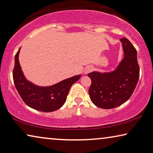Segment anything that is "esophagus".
Returning a JSON list of instances; mask_svg holds the SVG:
<instances>
[{
    "mask_svg": "<svg viewBox=\"0 0 153 153\" xmlns=\"http://www.w3.org/2000/svg\"><path fill=\"white\" fill-rule=\"evenodd\" d=\"M93 70V67H91V66H88V67H86L85 69H84V74H87L88 73H90L91 71Z\"/></svg>",
    "mask_w": 153,
    "mask_h": 153,
    "instance_id": "34e87169",
    "label": "esophagus"
}]
</instances>
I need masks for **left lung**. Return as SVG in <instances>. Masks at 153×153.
Instances as JSON below:
<instances>
[{"instance_id":"8db88e82","label":"left lung","mask_w":153,"mask_h":153,"mask_svg":"<svg viewBox=\"0 0 153 153\" xmlns=\"http://www.w3.org/2000/svg\"><path fill=\"white\" fill-rule=\"evenodd\" d=\"M124 58L115 70L110 72L93 71L88 90L91 100L104 109L117 107L126 102L133 94L140 77L137 50L127 38L120 39Z\"/></svg>"}]
</instances>
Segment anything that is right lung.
<instances>
[{
    "mask_svg": "<svg viewBox=\"0 0 153 153\" xmlns=\"http://www.w3.org/2000/svg\"><path fill=\"white\" fill-rule=\"evenodd\" d=\"M20 48L15 56L13 79L20 97L27 106L42 112H52L61 108L65 103L69 89L80 78L81 75L65 79L49 86H40L27 80L20 67Z\"/></svg>",
    "mask_w": 153,
    "mask_h": 153,
    "instance_id": "add662e5",
    "label": "right lung"
}]
</instances>
